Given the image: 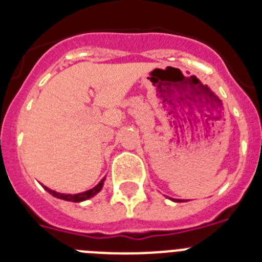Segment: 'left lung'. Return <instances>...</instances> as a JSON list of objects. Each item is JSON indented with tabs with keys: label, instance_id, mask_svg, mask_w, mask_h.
Masks as SVG:
<instances>
[{
	"label": "left lung",
	"instance_id": "8db88e82",
	"mask_svg": "<svg viewBox=\"0 0 262 262\" xmlns=\"http://www.w3.org/2000/svg\"><path fill=\"white\" fill-rule=\"evenodd\" d=\"M177 202H181V200H180V201H177Z\"/></svg>",
	"mask_w": 262,
	"mask_h": 262
}]
</instances>
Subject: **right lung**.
<instances>
[{
  "label": "right lung",
  "mask_w": 262,
  "mask_h": 262,
  "mask_svg": "<svg viewBox=\"0 0 262 262\" xmlns=\"http://www.w3.org/2000/svg\"><path fill=\"white\" fill-rule=\"evenodd\" d=\"M103 181H105V178H103V180H101V181H99V184L97 185V186H94L93 189H90V190H86V191H84V193H78V194H62V193H57V191H55V190H51V189H48L47 186H43V187H45L46 190H47L51 195L56 196V198H59V200L69 201V202H82V201L89 200V198H92V196L96 195L97 193H99L103 186Z\"/></svg>",
  "instance_id": "obj_1"
}]
</instances>
